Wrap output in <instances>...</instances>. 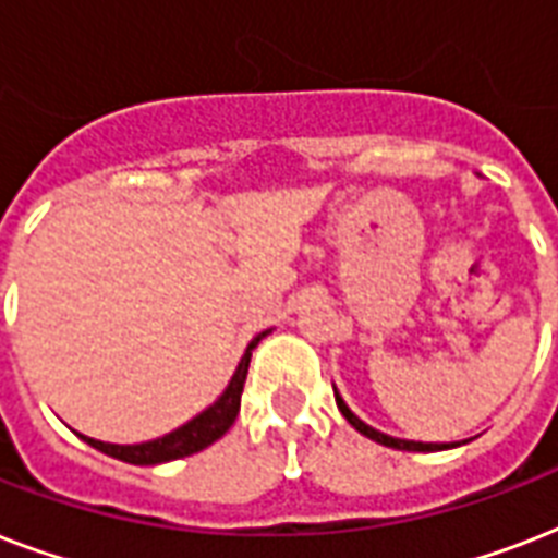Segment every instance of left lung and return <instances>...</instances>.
<instances>
[{
    "label": "left lung",
    "mask_w": 558,
    "mask_h": 558,
    "mask_svg": "<svg viewBox=\"0 0 558 558\" xmlns=\"http://www.w3.org/2000/svg\"><path fill=\"white\" fill-rule=\"evenodd\" d=\"M336 390V388H332ZM336 405H339V411L344 414V420H348L353 428H356L359 434H365L367 440H376L381 442V446H388V449H399V451H442V449H454V446H460V442H416V440H399V437H390V434H381L376 432V428H371L367 423H362L353 411L348 408V402L339 397V390H336Z\"/></svg>",
    "instance_id": "8db88e82"
}]
</instances>
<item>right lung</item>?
Instances as JSON below:
<instances>
[{
	"label": "right lung",
	"instance_id": "1",
	"mask_svg": "<svg viewBox=\"0 0 558 558\" xmlns=\"http://www.w3.org/2000/svg\"><path fill=\"white\" fill-rule=\"evenodd\" d=\"M271 330L254 336L252 344L245 348L240 365H236L234 376L228 381V388L222 390V397L214 402L210 408H205L202 414H196L191 423L179 425L177 432L165 434L159 440L150 442H135V446H118V442H100L92 440V437H83L89 442L92 449L104 451L109 458L124 460V463H135V466H156V463H168V460L187 458V454H196V451L208 449L210 442H217L222 434L234 425L236 414H240V397H243L245 373H248V362H252V350L260 344V339H266Z\"/></svg>",
	"mask_w": 558,
	"mask_h": 558
}]
</instances>
